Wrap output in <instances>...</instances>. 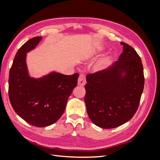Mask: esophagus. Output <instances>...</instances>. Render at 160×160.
I'll use <instances>...</instances> for the list:
<instances>
[{
  "mask_svg": "<svg viewBox=\"0 0 160 160\" xmlns=\"http://www.w3.org/2000/svg\"><path fill=\"white\" fill-rule=\"evenodd\" d=\"M86 83V78L84 74H80L78 79V85L84 86Z\"/></svg>",
  "mask_w": 160,
  "mask_h": 160,
  "instance_id": "34e87169",
  "label": "esophagus"
}]
</instances>
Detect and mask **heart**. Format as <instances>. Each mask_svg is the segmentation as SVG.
Listing matches in <instances>:
<instances>
[{
  "label": "heart",
  "instance_id": "1",
  "mask_svg": "<svg viewBox=\"0 0 160 160\" xmlns=\"http://www.w3.org/2000/svg\"><path fill=\"white\" fill-rule=\"evenodd\" d=\"M101 52V49H98L92 52L90 54V55L91 57H93L94 55H98V54H99ZM110 61H111V57H106L100 61L98 63L95 65V69L97 71H103L105 69L107 68L108 66L110 63Z\"/></svg>",
  "mask_w": 160,
  "mask_h": 160
}]
</instances>
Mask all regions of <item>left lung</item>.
Masks as SVG:
<instances>
[{
  "instance_id": "8db88e82",
  "label": "left lung",
  "mask_w": 160,
  "mask_h": 160,
  "mask_svg": "<svg viewBox=\"0 0 160 160\" xmlns=\"http://www.w3.org/2000/svg\"><path fill=\"white\" fill-rule=\"evenodd\" d=\"M123 52L108 69L87 75L85 103L90 119L101 128L111 129L130 120L136 112L144 87L141 58L122 42Z\"/></svg>"
}]
</instances>
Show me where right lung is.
<instances>
[{
	"label": "right lung",
	"instance_id": "obj_1",
	"mask_svg": "<svg viewBox=\"0 0 160 160\" xmlns=\"http://www.w3.org/2000/svg\"><path fill=\"white\" fill-rule=\"evenodd\" d=\"M41 39V37L32 38L18 50L8 78V96L13 109L36 127L49 126L61 117L79 77L77 72L65 75L54 71L41 78L30 77L27 53L35 49Z\"/></svg>",
	"mask_w": 160,
	"mask_h": 160
}]
</instances>
